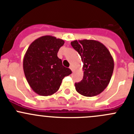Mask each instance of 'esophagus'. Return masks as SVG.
Segmentation results:
<instances>
[{
	"label": "esophagus",
	"instance_id": "1",
	"mask_svg": "<svg viewBox=\"0 0 134 134\" xmlns=\"http://www.w3.org/2000/svg\"><path fill=\"white\" fill-rule=\"evenodd\" d=\"M69 68L71 69V71H73V66H72V65H71V66H70V67H69Z\"/></svg>",
	"mask_w": 134,
	"mask_h": 134
}]
</instances>
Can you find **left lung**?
<instances>
[{
	"mask_svg": "<svg viewBox=\"0 0 134 134\" xmlns=\"http://www.w3.org/2000/svg\"><path fill=\"white\" fill-rule=\"evenodd\" d=\"M71 44L79 53L83 63V79L75 84L76 91L85 97L98 95L109 84L114 67L113 57L98 41L75 40Z\"/></svg>",
	"mask_w": 134,
	"mask_h": 134,
	"instance_id": "obj_1",
	"label": "left lung"
}]
</instances>
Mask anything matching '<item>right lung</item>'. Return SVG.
<instances>
[{"label":"right lung","instance_id":"right-lung-1","mask_svg":"<svg viewBox=\"0 0 134 134\" xmlns=\"http://www.w3.org/2000/svg\"><path fill=\"white\" fill-rule=\"evenodd\" d=\"M64 43L63 40L54 36H43L34 41L25 53V77L32 89L39 95H52L59 90L63 78L72 73L57 57Z\"/></svg>","mask_w":134,"mask_h":134}]
</instances>
